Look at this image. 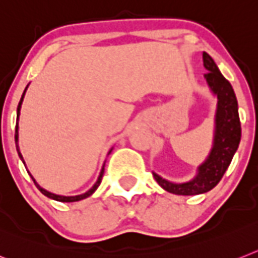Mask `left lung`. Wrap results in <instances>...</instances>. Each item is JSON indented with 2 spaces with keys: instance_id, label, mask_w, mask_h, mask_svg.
<instances>
[{
  "instance_id": "8db88e82",
  "label": "left lung",
  "mask_w": 258,
  "mask_h": 258,
  "mask_svg": "<svg viewBox=\"0 0 258 258\" xmlns=\"http://www.w3.org/2000/svg\"><path fill=\"white\" fill-rule=\"evenodd\" d=\"M204 75L211 93L218 100L215 112V131L212 148L207 158L198 166L197 174L186 182H171L153 171L154 179L170 194L175 195H199L212 190L228 169L241 140L239 105L231 83L221 75L214 59L203 52Z\"/></svg>"
}]
</instances>
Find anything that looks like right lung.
<instances>
[{
    "label": "right lung",
    "mask_w": 258,
    "mask_h": 258,
    "mask_svg": "<svg viewBox=\"0 0 258 258\" xmlns=\"http://www.w3.org/2000/svg\"><path fill=\"white\" fill-rule=\"evenodd\" d=\"M27 87H29V86H27ZM27 87H26V88H25V91H23V95H22V97H21V100H19L18 108H17V125H16V136H14V137H16V148H17V152H18L19 158H21V161H22V162H23V165H26V163H25V161H23L22 154H21V152H19V146H18V129H19V126H18V120H19V113H21V106H22L23 97H25V93H26ZM112 150H113V148L110 149L109 153H108V154H110V152H112ZM104 166H105V163H104V165H103V169H101V171H100L99 178H97V180H96L95 184H93V186L91 187V188H89V190L87 191V192L80 194V195H74V197H64V195H56V194L50 192V191L44 190L43 187H40L39 184H38V183H37V180L34 179V176L31 175V174H30L29 171H27V172H29L30 176H31V179L34 180V183H35V186H37L38 190H39L40 192L43 194L44 197L50 198V199H54V201H57V202H64V203H71V202L83 201V199H86V198L91 197V195H92V194L95 192L96 190H97V187L100 186V183H101V179H103V175H104Z\"/></svg>",
    "instance_id": "add662e5"
}]
</instances>
